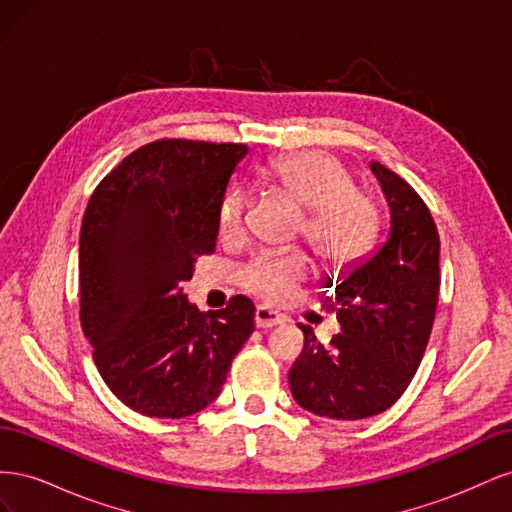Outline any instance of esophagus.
<instances>
[{"instance_id":"1","label":"esophagus","mask_w":512,"mask_h":512,"mask_svg":"<svg viewBox=\"0 0 512 512\" xmlns=\"http://www.w3.org/2000/svg\"><path fill=\"white\" fill-rule=\"evenodd\" d=\"M254 320H256V327L258 329H273V327H280V324H284V318L277 314V312H273V309L267 307V305H258L256 307Z\"/></svg>"}]
</instances>
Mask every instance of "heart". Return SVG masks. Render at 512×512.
Wrapping results in <instances>:
<instances>
[{"label":"heart","instance_id":"heart-1","mask_svg":"<svg viewBox=\"0 0 512 512\" xmlns=\"http://www.w3.org/2000/svg\"><path fill=\"white\" fill-rule=\"evenodd\" d=\"M262 175L273 190L303 207L297 230L322 267L342 269L367 254L376 239L378 211L371 198L356 190L344 166L316 151L286 153L273 158ZM247 198L230 188L218 209L220 232L235 237L243 228ZM307 275L301 252L282 250L260 254L241 271V284L267 301H284Z\"/></svg>","mask_w":512,"mask_h":512}]
</instances>
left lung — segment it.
Returning a JSON list of instances; mask_svg holds the SVG:
<instances>
[{"mask_svg": "<svg viewBox=\"0 0 512 512\" xmlns=\"http://www.w3.org/2000/svg\"><path fill=\"white\" fill-rule=\"evenodd\" d=\"M371 173L389 203V235L367 260L337 275L324 301L342 333L324 346L312 327L299 324L305 346L288 371L294 401L337 421L376 416L404 395L425 354L440 292V237L423 198L380 162H371Z\"/></svg>", "mask_w": 512, "mask_h": 512, "instance_id": "1", "label": "left lung"}]
</instances>
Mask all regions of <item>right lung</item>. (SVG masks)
Here are the masks:
<instances>
[{"mask_svg":"<svg viewBox=\"0 0 512 512\" xmlns=\"http://www.w3.org/2000/svg\"><path fill=\"white\" fill-rule=\"evenodd\" d=\"M237 143L162 138L123 158L89 198L79 241L81 327L108 389L134 412L183 418L220 395L254 331L237 294L200 312L183 294L218 241Z\"/></svg>","mask_w":512,"mask_h":512,"instance_id":"obj_1","label":"right lung"}]
</instances>
